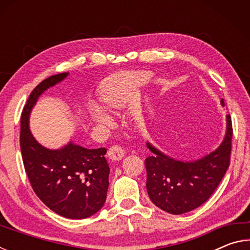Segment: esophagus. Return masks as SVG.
Returning a JSON list of instances; mask_svg holds the SVG:
<instances>
[{
  "mask_svg": "<svg viewBox=\"0 0 250 250\" xmlns=\"http://www.w3.org/2000/svg\"><path fill=\"white\" fill-rule=\"evenodd\" d=\"M125 151L119 146H113L108 151V158L111 161H120L124 159Z\"/></svg>",
  "mask_w": 250,
  "mask_h": 250,
  "instance_id": "esophagus-1",
  "label": "esophagus"
}]
</instances>
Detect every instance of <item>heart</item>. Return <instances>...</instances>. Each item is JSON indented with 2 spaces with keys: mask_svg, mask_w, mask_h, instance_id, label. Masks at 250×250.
Wrapping results in <instances>:
<instances>
[{
  "mask_svg": "<svg viewBox=\"0 0 250 250\" xmlns=\"http://www.w3.org/2000/svg\"><path fill=\"white\" fill-rule=\"evenodd\" d=\"M151 77L152 75L147 71H130L113 76L105 84L101 94L104 107L109 111L125 108L130 101L132 92L137 88L146 84ZM89 115L97 125H108L111 122V118L105 110L95 103L89 105Z\"/></svg>",
  "mask_w": 250,
  "mask_h": 250,
  "instance_id": "1",
  "label": "heart"
}]
</instances>
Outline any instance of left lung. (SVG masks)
I'll return each mask as SVG.
<instances>
[{
    "mask_svg": "<svg viewBox=\"0 0 250 250\" xmlns=\"http://www.w3.org/2000/svg\"><path fill=\"white\" fill-rule=\"evenodd\" d=\"M221 104L225 107L223 99ZM231 137V119L227 115L221 145L200 159L172 158L146 141V147L153 153L146 159V191L152 203L174 215L188 213L204 204L229 167Z\"/></svg>",
    "mask_w": 250,
    "mask_h": 250,
    "instance_id": "left-lung-1",
    "label": "left lung"
}]
</instances>
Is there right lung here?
Returning a JSON list of instances; mask_svg holds the SVG:
<instances>
[{
	"instance_id": "right-lung-1",
	"label": "right lung",
	"mask_w": 250,
	"mask_h": 250,
	"mask_svg": "<svg viewBox=\"0 0 250 250\" xmlns=\"http://www.w3.org/2000/svg\"><path fill=\"white\" fill-rule=\"evenodd\" d=\"M68 75L50 76L31 92L21 117V151L28 180L40 200L62 217L83 219L103 208L107 198V150L86 149L71 139L58 149H49L29 129V117L40 97Z\"/></svg>"
}]
</instances>
